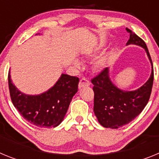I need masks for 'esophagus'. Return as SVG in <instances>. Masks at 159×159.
<instances>
[{"mask_svg": "<svg viewBox=\"0 0 159 159\" xmlns=\"http://www.w3.org/2000/svg\"><path fill=\"white\" fill-rule=\"evenodd\" d=\"M90 82L86 80V79H81L80 80V83H79V88H84V87H88L90 86Z\"/></svg>", "mask_w": 159, "mask_h": 159, "instance_id": "34e87169", "label": "esophagus"}]
</instances>
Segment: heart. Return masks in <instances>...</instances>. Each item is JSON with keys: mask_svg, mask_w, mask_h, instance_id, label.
I'll return each instance as SVG.
<instances>
[{"mask_svg": "<svg viewBox=\"0 0 159 159\" xmlns=\"http://www.w3.org/2000/svg\"><path fill=\"white\" fill-rule=\"evenodd\" d=\"M75 64L76 66L80 65V62H79V61H77V60L76 61H75ZM104 65H105V59L104 58L99 59V60H98L95 63V69H97V70H100V69H102V68H103Z\"/></svg>", "mask_w": 159, "mask_h": 159, "instance_id": "b5f03b06", "label": "heart"}]
</instances>
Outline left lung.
<instances>
[{
  "instance_id": "left-lung-1",
  "label": "left lung",
  "mask_w": 159,
  "mask_h": 159,
  "mask_svg": "<svg viewBox=\"0 0 159 159\" xmlns=\"http://www.w3.org/2000/svg\"><path fill=\"white\" fill-rule=\"evenodd\" d=\"M130 39L127 43L145 49L151 64V74L143 86L134 91L119 89L111 80L109 68L106 67L92 80L94 91V112L99 123L107 128L117 129L135 119L148 102L154 81V69L151 56L145 42L127 29Z\"/></svg>"
}]
</instances>
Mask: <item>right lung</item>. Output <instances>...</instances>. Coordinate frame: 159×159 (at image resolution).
Returning a JSON list of instances; mask_svg holds the SVG:
<instances>
[{
	"label": "right lung",
	"mask_w": 159,
	"mask_h": 159,
	"mask_svg": "<svg viewBox=\"0 0 159 159\" xmlns=\"http://www.w3.org/2000/svg\"><path fill=\"white\" fill-rule=\"evenodd\" d=\"M37 35V34H36ZM8 88L12 102L27 121L38 127H56L64 120L72 97L78 92V77L62 74L47 92L26 95L16 88L8 72Z\"/></svg>",
	"instance_id": "1"
}]
</instances>
